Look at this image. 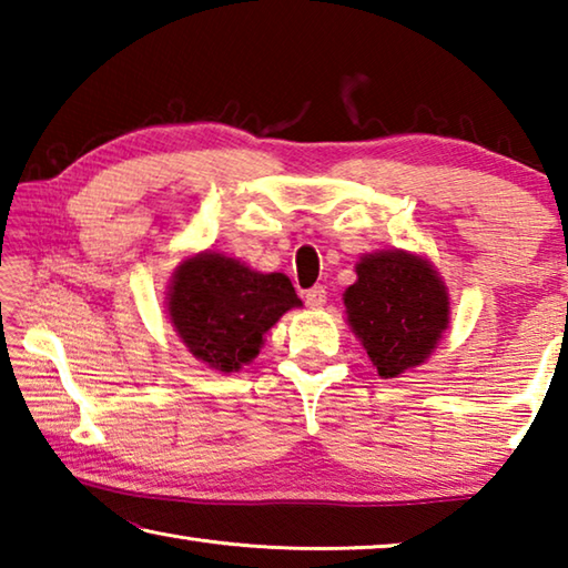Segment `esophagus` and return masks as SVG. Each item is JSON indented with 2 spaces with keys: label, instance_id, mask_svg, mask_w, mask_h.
<instances>
[{
  "label": "esophagus",
  "instance_id": "esophagus-1",
  "mask_svg": "<svg viewBox=\"0 0 568 568\" xmlns=\"http://www.w3.org/2000/svg\"><path fill=\"white\" fill-rule=\"evenodd\" d=\"M325 301H328V293H325L323 285H315V287H311V291H305L307 307H323Z\"/></svg>",
  "mask_w": 568,
  "mask_h": 568
}]
</instances>
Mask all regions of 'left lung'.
<instances>
[{
	"label": "left lung",
	"instance_id": "1",
	"mask_svg": "<svg viewBox=\"0 0 568 568\" xmlns=\"http://www.w3.org/2000/svg\"><path fill=\"white\" fill-rule=\"evenodd\" d=\"M343 293L348 325L381 378L416 368L448 328V291L426 257L388 250L363 255Z\"/></svg>",
	"mask_w": 568,
	"mask_h": 568
}]
</instances>
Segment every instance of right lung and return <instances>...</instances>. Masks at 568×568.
<instances>
[{
	"mask_svg": "<svg viewBox=\"0 0 568 568\" xmlns=\"http://www.w3.org/2000/svg\"><path fill=\"white\" fill-rule=\"evenodd\" d=\"M297 305L303 303L287 275L250 271L210 250L182 261L168 291V315L180 341L223 373L253 361L263 335Z\"/></svg>",
	"mask_w": 568,
	"mask_h": 568,
	"instance_id": "1",
	"label": "right lung"
}]
</instances>
